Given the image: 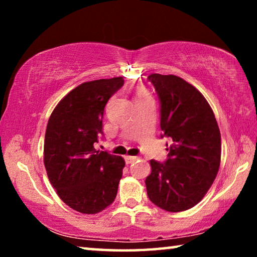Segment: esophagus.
Instances as JSON below:
<instances>
[{"label":"esophagus","mask_w":257,"mask_h":257,"mask_svg":"<svg viewBox=\"0 0 257 257\" xmlns=\"http://www.w3.org/2000/svg\"><path fill=\"white\" fill-rule=\"evenodd\" d=\"M124 160H125V163L127 164H130V163H133V162H135V161L136 160H138V158L137 156H124Z\"/></svg>","instance_id":"1"}]
</instances>
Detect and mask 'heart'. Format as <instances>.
<instances>
[{"label":"heart","mask_w":257,"mask_h":257,"mask_svg":"<svg viewBox=\"0 0 257 257\" xmlns=\"http://www.w3.org/2000/svg\"><path fill=\"white\" fill-rule=\"evenodd\" d=\"M143 94H145V92H143V90H141V92L138 93V96H139V95H143Z\"/></svg>","instance_id":"1"}]
</instances>
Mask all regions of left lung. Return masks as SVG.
<instances>
[{"instance_id": "obj_1", "label": "left lung", "mask_w": 257, "mask_h": 257, "mask_svg": "<svg viewBox=\"0 0 257 257\" xmlns=\"http://www.w3.org/2000/svg\"><path fill=\"white\" fill-rule=\"evenodd\" d=\"M161 103V137H170L168 160L150 161L147 196L168 212L194 207L214 181L221 161V134L210 104L198 89L175 75L152 73ZM168 146V145H167Z\"/></svg>"}]
</instances>
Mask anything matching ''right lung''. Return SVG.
<instances>
[{"mask_svg": "<svg viewBox=\"0 0 257 257\" xmlns=\"http://www.w3.org/2000/svg\"><path fill=\"white\" fill-rule=\"evenodd\" d=\"M122 77L82 82L52 112L45 133L44 165L59 197L82 214H96L113 203L124 160L94 149L104 107L123 86Z\"/></svg>", "mask_w": 257, "mask_h": 257, "instance_id": "1", "label": "right lung"}]
</instances>
